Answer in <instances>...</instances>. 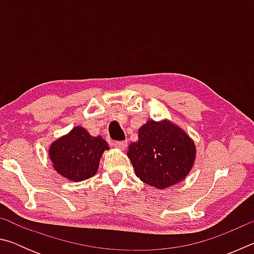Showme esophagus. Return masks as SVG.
Segmentation results:
<instances>
[{
    "label": "esophagus",
    "mask_w": 254,
    "mask_h": 254,
    "mask_svg": "<svg viewBox=\"0 0 254 254\" xmlns=\"http://www.w3.org/2000/svg\"><path fill=\"white\" fill-rule=\"evenodd\" d=\"M114 145L119 149H126L127 145V141H115Z\"/></svg>",
    "instance_id": "1"
}]
</instances>
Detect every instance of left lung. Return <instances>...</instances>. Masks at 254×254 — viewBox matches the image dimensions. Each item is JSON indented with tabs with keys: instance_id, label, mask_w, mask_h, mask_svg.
Wrapping results in <instances>:
<instances>
[{
	"instance_id": "8db88e82",
	"label": "left lung",
	"mask_w": 254,
	"mask_h": 254,
	"mask_svg": "<svg viewBox=\"0 0 254 254\" xmlns=\"http://www.w3.org/2000/svg\"><path fill=\"white\" fill-rule=\"evenodd\" d=\"M137 137L128 145L127 156L143 183L167 188L182 182L192 168L195 144L179 127L150 120L139 128Z\"/></svg>"
}]
</instances>
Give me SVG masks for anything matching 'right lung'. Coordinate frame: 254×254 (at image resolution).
Instances as JSON below:
<instances>
[{
  "mask_svg": "<svg viewBox=\"0 0 254 254\" xmlns=\"http://www.w3.org/2000/svg\"><path fill=\"white\" fill-rule=\"evenodd\" d=\"M109 144L102 136H92L81 127H76L50 145L49 157L54 168L71 182H80L96 174L103 152Z\"/></svg>",
  "mask_w": 254,
  "mask_h": 254,
  "instance_id": "1",
  "label": "right lung"
}]
</instances>
